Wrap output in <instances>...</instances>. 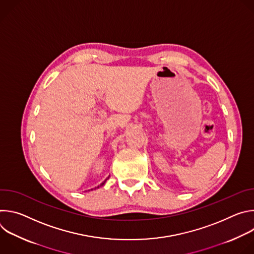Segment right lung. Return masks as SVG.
<instances>
[{
  "mask_svg": "<svg viewBox=\"0 0 254 254\" xmlns=\"http://www.w3.org/2000/svg\"><path fill=\"white\" fill-rule=\"evenodd\" d=\"M105 181H106V180H105ZM105 181H104V182H102V183H101V184H100V185H99V186H97V187H96V188H99V187H101V186H103V185H104V183H105Z\"/></svg>",
  "mask_w": 254,
  "mask_h": 254,
  "instance_id": "1",
  "label": "right lung"
}]
</instances>
